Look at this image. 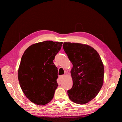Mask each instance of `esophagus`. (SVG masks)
<instances>
[{
	"instance_id": "1",
	"label": "esophagus",
	"mask_w": 122,
	"mask_h": 122,
	"mask_svg": "<svg viewBox=\"0 0 122 122\" xmlns=\"http://www.w3.org/2000/svg\"><path fill=\"white\" fill-rule=\"evenodd\" d=\"M64 75H61V76H59V79H60V80H62V79H63V78H64Z\"/></svg>"
}]
</instances>
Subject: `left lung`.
I'll return each instance as SVG.
<instances>
[{"mask_svg": "<svg viewBox=\"0 0 122 122\" xmlns=\"http://www.w3.org/2000/svg\"><path fill=\"white\" fill-rule=\"evenodd\" d=\"M63 49L73 65V86L67 91L68 97L77 104H86L97 96L103 85V62L97 51L88 45L64 42Z\"/></svg>", "mask_w": 122, "mask_h": 122, "instance_id": "1", "label": "left lung"}]
</instances>
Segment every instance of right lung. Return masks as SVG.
I'll use <instances>...</instances> for the list:
<instances>
[{"label":"right lung","mask_w":122,"mask_h":122,"mask_svg":"<svg viewBox=\"0 0 122 122\" xmlns=\"http://www.w3.org/2000/svg\"><path fill=\"white\" fill-rule=\"evenodd\" d=\"M62 44L49 41L35 43L26 49L22 57L19 82L25 96L34 104L44 105L54 97L58 84V70L53 60Z\"/></svg>","instance_id":"1"}]
</instances>
